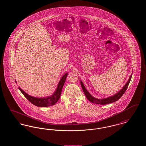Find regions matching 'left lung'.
<instances>
[{
  "label": "left lung",
  "instance_id": "8db88e82",
  "mask_svg": "<svg viewBox=\"0 0 146 146\" xmlns=\"http://www.w3.org/2000/svg\"><path fill=\"white\" fill-rule=\"evenodd\" d=\"M132 73L131 74V76L129 78V79L128 80L127 82L125 84V85L123 86V88H122V89H121L118 92V93H117L116 94H115L114 95L111 96V97H107V98H102V99H98L95 97H94L91 95L87 91V90L85 89L83 83L82 81H80V84H81V86L82 88L83 89L84 92L86 96V97L87 98V99L90 101L92 103H94L96 104H109L111 103H113L114 102L117 101L118 100L120 97H121L123 94L125 93V91L126 90L128 85L130 83V82L131 80V77H132Z\"/></svg>",
  "mask_w": 146,
  "mask_h": 146
}]
</instances>
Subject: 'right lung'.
I'll return each mask as SVG.
<instances>
[{"instance_id": "right-lung-1", "label": "right lung", "mask_w": 146, "mask_h": 146, "mask_svg": "<svg viewBox=\"0 0 146 146\" xmlns=\"http://www.w3.org/2000/svg\"><path fill=\"white\" fill-rule=\"evenodd\" d=\"M67 75H68V73H67L63 76L61 79H60L59 83L58 84V85H57L55 92L53 94V95H52L50 96H48V97H44V98L33 97V96H30L28 95L24 91L22 90V89H21L20 87L19 88V89L28 101L29 102H31L32 104H34L36 106L48 107V106H53L58 101V100L60 97L63 86L64 84L65 83ZM15 82H16V83H17L16 81H15Z\"/></svg>"}]
</instances>
